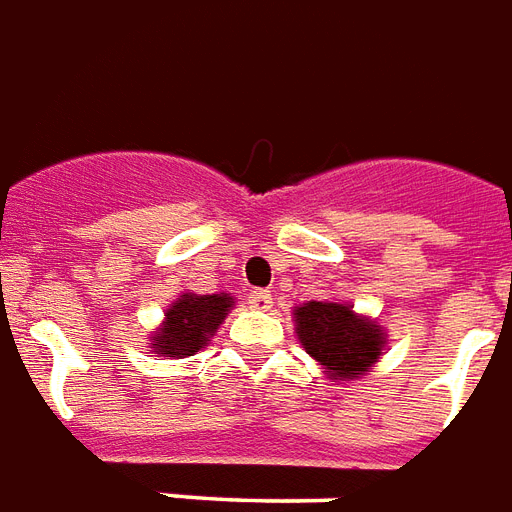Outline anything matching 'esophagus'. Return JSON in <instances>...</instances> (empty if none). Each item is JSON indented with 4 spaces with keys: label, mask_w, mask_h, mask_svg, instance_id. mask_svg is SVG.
Wrapping results in <instances>:
<instances>
[{
    "label": "esophagus",
    "mask_w": 512,
    "mask_h": 512,
    "mask_svg": "<svg viewBox=\"0 0 512 512\" xmlns=\"http://www.w3.org/2000/svg\"><path fill=\"white\" fill-rule=\"evenodd\" d=\"M249 304L255 306V309H271L274 306V293L271 290H263V287H257L249 293Z\"/></svg>",
    "instance_id": "esophagus-1"
}]
</instances>
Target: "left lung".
<instances>
[{"label":"left lung","instance_id":"obj_1","mask_svg":"<svg viewBox=\"0 0 512 512\" xmlns=\"http://www.w3.org/2000/svg\"><path fill=\"white\" fill-rule=\"evenodd\" d=\"M295 323L306 352L325 369H331L333 380H350L366 372V366L377 361L385 344L377 325L355 317L350 306L344 304L309 301L295 309Z\"/></svg>","mask_w":512,"mask_h":512}]
</instances>
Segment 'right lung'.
Masks as SVG:
<instances>
[{"label": "right lung", "mask_w": 512, "mask_h": 512, "mask_svg": "<svg viewBox=\"0 0 512 512\" xmlns=\"http://www.w3.org/2000/svg\"><path fill=\"white\" fill-rule=\"evenodd\" d=\"M233 304L230 295H181L168 309L165 328L154 336V352L181 358L198 352L214 336Z\"/></svg>", "instance_id": "1"}]
</instances>
